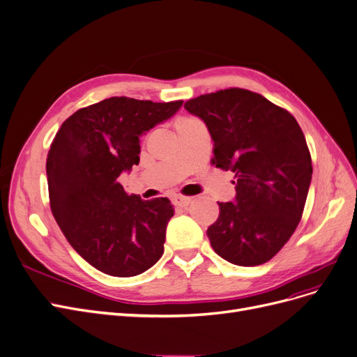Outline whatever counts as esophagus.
Returning <instances> with one entry per match:
<instances>
[{
	"label": "esophagus",
	"instance_id": "obj_1",
	"mask_svg": "<svg viewBox=\"0 0 357 357\" xmlns=\"http://www.w3.org/2000/svg\"><path fill=\"white\" fill-rule=\"evenodd\" d=\"M190 203H191V198H190V197L176 195V197L174 198V204H175V206H178V207H182V208L188 207V206H190Z\"/></svg>",
	"mask_w": 357,
	"mask_h": 357
}]
</instances>
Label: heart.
<instances>
[{
    "mask_svg": "<svg viewBox=\"0 0 357 357\" xmlns=\"http://www.w3.org/2000/svg\"><path fill=\"white\" fill-rule=\"evenodd\" d=\"M182 121H187V119H182ZM182 121H179V122H182Z\"/></svg>",
    "mask_w": 357,
    "mask_h": 357,
    "instance_id": "heart-1",
    "label": "heart"
}]
</instances>
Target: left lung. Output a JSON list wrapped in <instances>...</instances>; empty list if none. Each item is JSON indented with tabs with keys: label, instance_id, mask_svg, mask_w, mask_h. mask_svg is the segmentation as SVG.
Masks as SVG:
<instances>
[{
	"label": "left lung",
	"instance_id": "left-lung-1",
	"mask_svg": "<svg viewBox=\"0 0 357 357\" xmlns=\"http://www.w3.org/2000/svg\"><path fill=\"white\" fill-rule=\"evenodd\" d=\"M183 107L207 126L213 165L236 178L235 199L219 203L207 229L214 252L242 267L264 264L296 230L312 179L298 121L245 89L201 95Z\"/></svg>",
	"mask_w": 357,
	"mask_h": 357
}]
</instances>
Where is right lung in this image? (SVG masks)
Listing matches in <instances>:
<instances>
[{
    "mask_svg": "<svg viewBox=\"0 0 357 357\" xmlns=\"http://www.w3.org/2000/svg\"><path fill=\"white\" fill-rule=\"evenodd\" d=\"M182 103L109 98L73 114L54 138L46 159L52 214L74 250L105 274H142L163 255L174 206L128 195L118 178L140 162V137Z\"/></svg>",
    "mask_w": 357,
    "mask_h": 357,
    "instance_id": "obj_1",
    "label": "right lung"
}]
</instances>
